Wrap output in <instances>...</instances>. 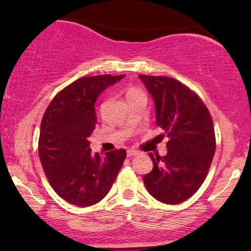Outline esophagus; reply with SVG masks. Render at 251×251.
Listing matches in <instances>:
<instances>
[{
	"label": "esophagus",
	"instance_id": "obj_1",
	"mask_svg": "<svg viewBox=\"0 0 251 251\" xmlns=\"http://www.w3.org/2000/svg\"><path fill=\"white\" fill-rule=\"evenodd\" d=\"M126 155H128V156L138 155V151H136V150H128V152H126Z\"/></svg>",
	"mask_w": 251,
	"mask_h": 251
}]
</instances>
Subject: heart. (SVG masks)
I'll return each instance as SVG.
<instances>
[{"instance_id": "1", "label": "heart", "mask_w": 251, "mask_h": 251, "mask_svg": "<svg viewBox=\"0 0 251 251\" xmlns=\"http://www.w3.org/2000/svg\"><path fill=\"white\" fill-rule=\"evenodd\" d=\"M140 92H142V91L138 90V89H136V88H130V89H128V91H126V98L130 97V96L140 94Z\"/></svg>"}]
</instances>
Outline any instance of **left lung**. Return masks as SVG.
<instances>
[{
    "mask_svg": "<svg viewBox=\"0 0 251 251\" xmlns=\"http://www.w3.org/2000/svg\"><path fill=\"white\" fill-rule=\"evenodd\" d=\"M155 105L156 125L168 133V153L153 155V169L144 184L157 201L180 203L207 177L216 151L214 122L200 98L181 82L167 76L139 75Z\"/></svg>",
    "mask_w": 251,
    "mask_h": 251,
    "instance_id": "1",
    "label": "left lung"
}]
</instances>
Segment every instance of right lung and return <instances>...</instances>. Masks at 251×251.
I'll use <instances>...</instances> for the list:
<instances>
[{
    "label": "right lung",
    "mask_w": 251,
    "mask_h": 251,
    "mask_svg": "<svg viewBox=\"0 0 251 251\" xmlns=\"http://www.w3.org/2000/svg\"><path fill=\"white\" fill-rule=\"evenodd\" d=\"M125 75L81 77L52 99L41 122L39 155L54 192L77 207L102 200L118 177L126 150L99 156L88 138L96 128L95 104L105 89Z\"/></svg>",
    "instance_id": "add662e5"
}]
</instances>
